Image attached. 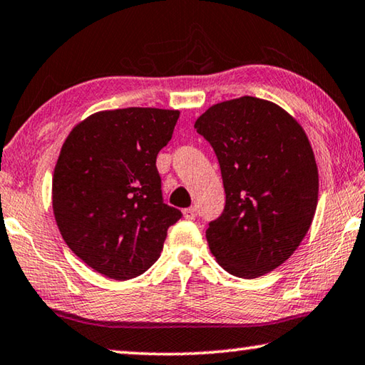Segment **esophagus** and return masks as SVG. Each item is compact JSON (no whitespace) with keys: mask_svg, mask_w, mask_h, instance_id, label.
Listing matches in <instances>:
<instances>
[{"mask_svg":"<svg viewBox=\"0 0 365 365\" xmlns=\"http://www.w3.org/2000/svg\"><path fill=\"white\" fill-rule=\"evenodd\" d=\"M196 214H198L196 207H187V210H183V217L188 219V221H193V219L196 217Z\"/></svg>","mask_w":365,"mask_h":365,"instance_id":"obj_1","label":"esophagus"}]
</instances>
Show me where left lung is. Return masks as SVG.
<instances>
[{
    "instance_id": "1",
    "label": "left lung",
    "mask_w": 365,
    "mask_h": 365,
    "mask_svg": "<svg viewBox=\"0 0 365 365\" xmlns=\"http://www.w3.org/2000/svg\"><path fill=\"white\" fill-rule=\"evenodd\" d=\"M221 165L225 206L206 229L227 273L253 279L297 250L314 221L318 169L299 121L269 101L214 103L195 121Z\"/></svg>"
}]
</instances>
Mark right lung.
<instances>
[{
	"label": "right lung",
	"mask_w": 365,
	"mask_h": 365,
	"mask_svg": "<svg viewBox=\"0 0 365 365\" xmlns=\"http://www.w3.org/2000/svg\"><path fill=\"white\" fill-rule=\"evenodd\" d=\"M178 110H102L74 126L58 155L51 206L74 255L110 279L143 274L182 212L162 201L155 158Z\"/></svg>",
	"instance_id": "1"
}]
</instances>
